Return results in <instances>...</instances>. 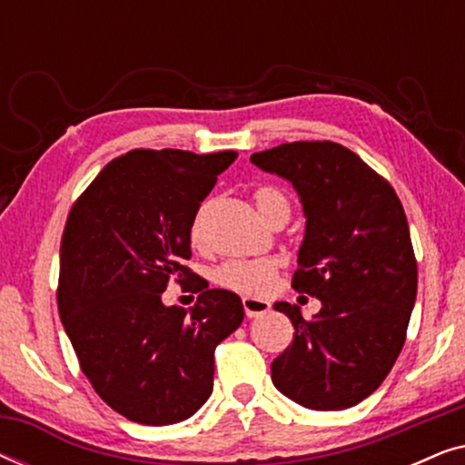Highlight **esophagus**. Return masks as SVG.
<instances>
[{"mask_svg":"<svg viewBox=\"0 0 465 465\" xmlns=\"http://www.w3.org/2000/svg\"><path fill=\"white\" fill-rule=\"evenodd\" d=\"M243 309H245V315L247 317H258V315H264L266 311L271 309V304L262 301V298H252V296H245L243 298Z\"/></svg>","mask_w":465,"mask_h":465,"instance_id":"obj_1","label":"esophagus"}]
</instances>
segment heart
Instances as JSON below:
<instances>
[{
    "label": "heart",
    "instance_id": "1",
    "mask_svg": "<svg viewBox=\"0 0 465 465\" xmlns=\"http://www.w3.org/2000/svg\"><path fill=\"white\" fill-rule=\"evenodd\" d=\"M253 201L262 218L269 222L279 218V215H290V203L282 190L275 186H260L253 193ZM203 215L205 207L196 213L193 222V243L203 241ZM279 264L275 260H231L213 271V282L222 288L239 292V294H264L275 282Z\"/></svg>",
    "mask_w": 465,
    "mask_h": 465
}]
</instances>
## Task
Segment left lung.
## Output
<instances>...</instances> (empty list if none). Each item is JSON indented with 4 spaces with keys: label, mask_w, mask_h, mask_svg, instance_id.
<instances>
[{
    "label": "left lung",
    "mask_w": 465,
    "mask_h": 465,
    "mask_svg": "<svg viewBox=\"0 0 465 465\" xmlns=\"http://www.w3.org/2000/svg\"><path fill=\"white\" fill-rule=\"evenodd\" d=\"M250 161L296 190L307 222L294 290L322 302L311 322L296 304H272L296 330L272 360V383L304 409H351L391 371L415 307L417 262L402 203L341 143H282Z\"/></svg>",
    "instance_id": "obj_1"
}]
</instances>
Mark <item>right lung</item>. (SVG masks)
I'll list each match as a JSON object with an SVG mask.
<instances>
[{
  "mask_svg": "<svg viewBox=\"0 0 465 465\" xmlns=\"http://www.w3.org/2000/svg\"><path fill=\"white\" fill-rule=\"evenodd\" d=\"M237 152L131 150L75 201L61 239L59 315L82 372L131 421L173 425L213 391V351L243 322L234 292L202 290L186 314L167 308L171 276L194 278L190 231Z\"/></svg>",
  "mask_w": 465,
  "mask_h": 465,
  "instance_id": "1",
  "label": "right lung"
}]
</instances>
